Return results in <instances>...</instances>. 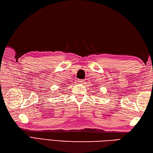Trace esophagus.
I'll list each match as a JSON object with an SVG mask.
<instances>
[{"label": "esophagus", "instance_id": "34e87169", "mask_svg": "<svg viewBox=\"0 0 153 153\" xmlns=\"http://www.w3.org/2000/svg\"><path fill=\"white\" fill-rule=\"evenodd\" d=\"M84 82H85V80H83V79H78V83H83Z\"/></svg>", "mask_w": 153, "mask_h": 153}]
</instances>
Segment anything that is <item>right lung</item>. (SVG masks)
<instances>
[{
	"mask_svg": "<svg viewBox=\"0 0 153 153\" xmlns=\"http://www.w3.org/2000/svg\"><path fill=\"white\" fill-rule=\"evenodd\" d=\"M59 93H61V92H59Z\"/></svg>",
	"mask_w": 153,
	"mask_h": 153,
	"instance_id": "right-lung-1",
	"label": "right lung"
}]
</instances>
